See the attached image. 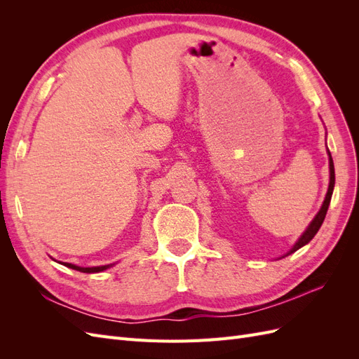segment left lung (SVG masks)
Listing matches in <instances>:
<instances>
[{
  "label": "left lung",
  "mask_w": 359,
  "mask_h": 359,
  "mask_svg": "<svg viewBox=\"0 0 359 359\" xmlns=\"http://www.w3.org/2000/svg\"><path fill=\"white\" fill-rule=\"evenodd\" d=\"M328 161H330V186H328V191H327V196H325V201L320 206L319 212L314 215V219L310 222V224L307 226V229L302 232V235L298 238V241L293 244V247L289 250V252L285 255V256H289L292 253H295L297 250H299L301 247H304L306 244H309L314 235L318 233V231L320 229V226L325 220V215H327V211H328V206H330V202H331V198H332V191H334V184H335V172H334V161H332V157H331V153L328 149Z\"/></svg>",
  "instance_id": "1"
}]
</instances>
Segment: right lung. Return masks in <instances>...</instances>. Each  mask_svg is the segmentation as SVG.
I'll return each mask as SVG.
<instances>
[{
    "label": "right lung",
    "mask_w": 359,
    "mask_h": 359,
    "mask_svg": "<svg viewBox=\"0 0 359 359\" xmlns=\"http://www.w3.org/2000/svg\"><path fill=\"white\" fill-rule=\"evenodd\" d=\"M62 265H64V266H67V268H72V269H76V271H79V273H86V274H93V273H102V271H104V269H107V268H111V266H114L115 264H109V265H102V266H78V265H74V264H69V262H62Z\"/></svg>",
    "instance_id": "obj_1"
}]
</instances>
